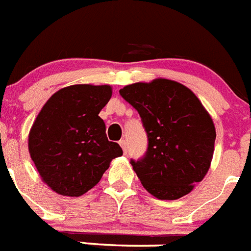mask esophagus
Segmentation results:
<instances>
[{
    "mask_svg": "<svg viewBox=\"0 0 251 251\" xmlns=\"http://www.w3.org/2000/svg\"><path fill=\"white\" fill-rule=\"evenodd\" d=\"M119 144H120V146L121 148H123V151L124 152H127V142H126V140H120V142H119Z\"/></svg>",
    "mask_w": 251,
    "mask_h": 251,
    "instance_id": "34e87169",
    "label": "esophagus"
}]
</instances>
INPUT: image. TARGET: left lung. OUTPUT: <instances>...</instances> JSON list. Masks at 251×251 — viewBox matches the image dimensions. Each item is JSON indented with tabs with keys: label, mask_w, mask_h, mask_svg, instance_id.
Returning a JSON list of instances; mask_svg holds the SVG:
<instances>
[{
	"label": "left lung",
	"mask_w": 251,
	"mask_h": 251,
	"mask_svg": "<svg viewBox=\"0 0 251 251\" xmlns=\"http://www.w3.org/2000/svg\"><path fill=\"white\" fill-rule=\"evenodd\" d=\"M120 95L148 135L144 157L131 160L142 186L160 200L190 193L213 160L216 131L209 112L190 89L166 78L127 85Z\"/></svg>",
	"instance_id": "8db88e82"
}]
</instances>
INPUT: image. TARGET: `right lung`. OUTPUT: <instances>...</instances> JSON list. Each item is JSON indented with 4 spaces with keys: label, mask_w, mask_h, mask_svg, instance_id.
Masks as SVG:
<instances>
[{
    "label": "right lung",
    "mask_w": 251,
    "mask_h": 251,
    "mask_svg": "<svg viewBox=\"0 0 251 251\" xmlns=\"http://www.w3.org/2000/svg\"><path fill=\"white\" fill-rule=\"evenodd\" d=\"M111 95L109 85H72L55 92L38 112L28 151L42 181L55 193L83 195L123 155L99 116Z\"/></svg>",
    "instance_id": "obj_1"
}]
</instances>
